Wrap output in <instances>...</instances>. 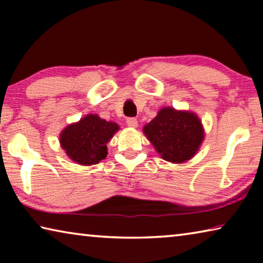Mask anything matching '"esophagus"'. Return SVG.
I'll return each mask as SVG.
<instances>
[{"label": "esophagus", "mask_w": 263, "mask_h": 263, "mask_svg": "<svg viewBox=\"0 0 263 263\" xmlns=\"http://www.w3.org/2000/svg\"><path fill=\"white\" fill-rule=\"evenodd\" d=\"M126 124L128 127H132V128H136L138 126V121L136 118H127L126 119Z\"/></svg>", "instance_id": "34e87169"}]
</instances>
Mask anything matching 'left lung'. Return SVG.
<instances>
[{"label": "left lung", "mask_w": 263, "mask_h": 263, "mask_svg": "<svg viewBox=\"0 0 263 263\" xmlns=\"http://www.w3.org/2000/svg\"><path fill=\"white\" fill-rule=\"evenodd\" d=\"M142 131L160 157L173 163L190 160L204 139L202 122L197 115L171 106L160 110Z\"/></svg>", "instance_id": "left-lung-1"}]
</instances>
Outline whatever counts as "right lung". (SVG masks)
Wrapping results in <instances>:
<instances>
[{
    "instance_id": "obj_1",
    "label": "right lung",
    "mask_w": 263,
    "mask_h": 263,
    "mask_svg": "<svg viewBox=\"0 0 263 263\" xmlns=\"http://www.w3.org/2000/svg\"><path fill=\"white\" fill-rule=\"evenodd\" d=\"M118 130V124L90 114L60 133V145L74 162L90 166L106 158V144Z\"/></svg>"
}]
</instances>
